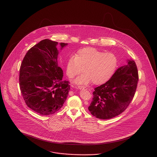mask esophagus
I'll return each mask as SVG.
<instances>
[{
    "mask_svg": "<svg viewBox=\"0 0 157 157\" xmlns=\"http://www.w3.org/2000/svg\"><path fill=\"white\" fill-rule=\"evenodd\" d=\"M78 88L79 90H82V89H85V87H84V86H78Z\"/></svg>",
    "mask_w": 157,
    "mask_h": 157,
    "instance_id": "obj_1",
    "label": "esophagus"
}]
</instances>
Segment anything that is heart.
<instances>
[{"label":"heart","mask_w":157,"mask_h":157,"mask_svg":"<svg viewBox=\"0 0 157 157\" xmlns=\"http://www.w3.org/2000/svg\"><path fill=\"white\" fill-rule=\"evenodd\" d=\"M118 59L112 53H105L93 48L79 50L74 56L67 62V75L69 78L83 72L74 81L77 85H86L90 82L102 85L108 82L114 74Z\"/></svg>","instance_id":"1"}]
</instances>
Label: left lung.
I'll return each mask as SVG.
<instances>
[{"instance_id": "left-lung-1", "label": "left lung", "mask_w": 157, "mask_h": 157, "mask_svg": "<svg viewBox=\"0 0 157 157\" xmlns=\"http://www.w3.org/2000/svg\"><path fill=\"white\" fill-rule=\"evenodd\" d=\"M127 62V65L115 71L108 82L94 89L88 109L96 118L106 120L115 117L124 112L133 99L138 72L134 60H128Z\"/></svg>"}]
</instances>
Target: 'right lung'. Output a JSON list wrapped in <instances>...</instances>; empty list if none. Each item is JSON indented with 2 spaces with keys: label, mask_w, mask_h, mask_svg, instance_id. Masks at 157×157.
<instances>
[{
  "label": "right lung",
  "mask_w": 157,
  "mask_h": 157,
  "mask_svg": "<svg viewBox=\"0 0 157 157\" xmlns=\"http://www.w3.org/2000/svg\"><path fill=\"white\" fill-rule=\"evenodd\" d=\"M57 42L46 39L26 53L19 71V86L23 99L33 111L42 115L58 112L65 102L69 82L63 81L58 67ZM67 44L60 43V49Z\"/></svg>",
  "instance_id": "right-lung-1"
}]
</instances>
